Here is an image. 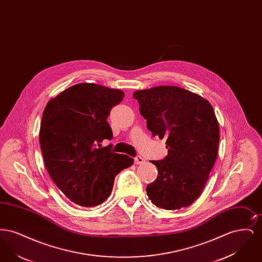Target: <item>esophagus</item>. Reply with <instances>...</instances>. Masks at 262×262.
Masks as SVG:
<instances>
[{"instance_id":"esophagus-1","label":"esophagus","mask_w":262,"mask_h":262,"mask_svg":"<svg viewBox=\"0 0 262 262\" xmlns=\"http://www.w3.org/2000/svg\"><path fill=\"white\" fill-rule=\"evenodd\" d=\"M144 159L141 157V156H137V157H135V164L136 165H139V164H142V163H144Z\"/></svg>"}]
</instances>
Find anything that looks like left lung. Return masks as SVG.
I'll list each match as a JSON object with an SVG mask.
<instances>
[{"instance_id":"1","label":"left lung","mask_w":262,"mask_h":262,"mask_svg":"<svg viewBox=\"0 0 262 262\" xmlns=\"http://www.w3.org/2000/svg\"><path fill=\"white\" fill-rule=\"evenodd\" d=\"M153 137L166 140L168 155L151 161L157 179L146 187L159 208L176 210L196 200L217 158L219 124L211 104L178 86H156L134 93Z\"/></svg>"}]
</instances>
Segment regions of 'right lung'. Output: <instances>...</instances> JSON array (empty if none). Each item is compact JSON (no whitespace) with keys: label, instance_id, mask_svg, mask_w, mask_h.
<instances>
[{"label":"right lung","instance_id":"add662e5","mask_svg":"<svg viewBox=\"0 0 262 262\" xmlns=\"http://www.w3.org/2000/svg\"><path fill=\"white\" fill-rule=\"evenodd\" d=\"M119 89L78 83L66 89L46 105L39 141L46 169L55 185L75 204L93 207L107 200L115 177L134 159L114 153L112 128L107 118L124 99Z\"/></svg>","mask_w":262,"mask_h":262}]
</instances>
